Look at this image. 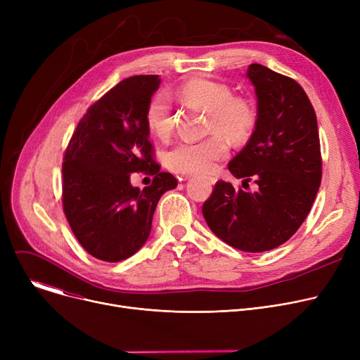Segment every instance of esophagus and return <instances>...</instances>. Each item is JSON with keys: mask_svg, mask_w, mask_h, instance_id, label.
Here are the masks:
<instances>
[{"mask_svg": "<svg viewBox=\"0 0 360 360\" xmlns=\"http://www.w3.org/2000/svg\"><path fill=\"white\" fill-rule=\"evenodd\" d=\"M185 179H188V176H185ZM207 179L210 181V184H216V181H217L216 178H207Z\"/></svg>", "mask_w": 360, "mask_h": 360, "instance_id": "obj_1", "label": "esophagus"}]
</instances>
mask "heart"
<instances>
[{"label":"heart","mask_w":360,"mask_h":360,"mask_svg":"<svg viewBox=\"0 0 360 360\" xmlns=\"http://www.w3.org/2000/svg\"><path fill=\"white\" fill-rule=\"evenodd\" d=\"M176 98L185 105H195L209 112V131L220 132L231 141L247 137L255 122V112L248 101L233 96L232 90L216 80L197 77L181 84ZM146 124L158 139H167L174 129V108L166 93H158L146 109ZM228 155L220 136L201 141H179L166 153V165L178 174L202 175L214 170Z\"/></svg>","instance_id":"1"}]
</instances>
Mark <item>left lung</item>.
I'll return each instance as SVG.
<instances>
[{"label": "left lung", "instance_id": "8db88e82", "mask_svg": "<svg viewBox=\"0 0 360 360\" xmlns=\"http://www.w3.org/2000/svg\"><path fill=\"white\" fill-rule=\"evenodd\" d=\"M247 77L255 87V129L231 160L242 188L217 181L202 204L212 232L245 252L270 251L289 240L309 214L323 176L315 110L293 79L261 64ZM254 180V191L249 182Z\"/></svg>", "mask_w": 360, "mask_h": 360}]
</instances>
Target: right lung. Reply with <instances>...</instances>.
Instances as JSON below:
<instances>
[{
  "instance_id": "obj_1",
  "label": "right lung",
  "mask_w": 360,
  "mask_h": 360,
  "mask_svg": "<svg viewBox=\"0 0 360 360\" xmlns=\"http://www.w3.org/2000/svg\"><path fill=\"white\" fill-rule=\"evenodd\" d=\"M159 75H132L93 103L68 143L63 163V207L70 228L94 258L118 262L146 243L160 197L178 181L160 172L146 124ZM154 175L140 191L130 175Z\"/></svg>"
}]
</instances>
